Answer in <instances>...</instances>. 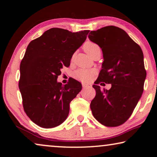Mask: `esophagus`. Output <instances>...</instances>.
<instances>
[{"label":"esophagus","mask_w":157,"mask_h":157,"mask_svg":"<svg viewBox=\"0 0 157 157\" xmlns=\"http://www.w3.org/2000/svg\"><path fill=\"white\" fill-rule=\"evenodd\" d=\"M82 86H83L84 89L91 88V87H92V85L89 83H82Z\"/></svg>","instance_id":"obj_1"}]
</instances>
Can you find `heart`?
Masks as SVG:
<instances>
[{"label":"heart","mask_w":157,"mask_h":157,"mask_svg":"<svg viewBox=\"0 0 157 157\" xmlns=\"http://www.w3.org/2000/svg\"><path fill=\"white\" fill-rule=\"evenodd\" d=\"M84 50L91 57L96 54H101V48L97 44L92 41H87L84 45ZM94 71L89 69H78L73 73V78L77 80L87 82L94 75Z\"/></svg>","instance_id":"obj_1"}]
</instances>
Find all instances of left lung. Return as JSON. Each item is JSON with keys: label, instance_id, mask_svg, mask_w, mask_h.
<instances>
[{"label": "left lung", "instance_id": "left-lung-1", "mask_svg": "<svg viewBox=\"0 0 157 157\" xmlns=\"http://www.w3.org/2000/svg\"><path fill=\"white\" fill-rule=\"evenodd\" d=\"M88 37L101 48L104 58L96 85H93L96 95L90 107L103 125L119 126L131 116L143 94V51L125 31L113 25L91 31ZM102 81L111 83V89L100 90L97 84Z\"/></svg>", "mask_w": 157, "mask_h": 157}]
</instances>
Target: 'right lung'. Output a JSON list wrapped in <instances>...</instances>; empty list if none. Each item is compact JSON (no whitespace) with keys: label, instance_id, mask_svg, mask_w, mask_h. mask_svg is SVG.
I'll return each mask as SVG.
<instances>
[{"label":"right lung","instance_id":"right-lung-1","mask_svg":"<svg viewBox=\"0 0 157 157\" xmlns=\"http://www.w3.org/2000/svg\"><path fill=\"white\" fill-rule=\"evenodd\" d=\"M89 33L53 28L28 46L21 62L18 86L25 112L37 125L52 128L67 118L70 102L82 90V84L72 78L62 85L57 79L63 66H70L73 53Z\"/></svg>","mask_w":157,"mask_h":157}]
</instances>
